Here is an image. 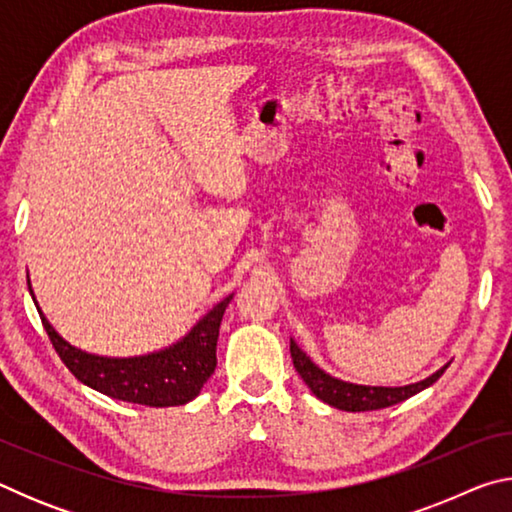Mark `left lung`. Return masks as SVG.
<instances>
[{"label": "left lung", "instance_id": "1", "mask_svg": "<svg viewBox=\"0 0 512 512\" xmlns=\"http://www.w3.org/2000/svg\"><path fill=\"white\" fill-rule=\"evenodd\" d=\"M291 359L293 366H296L298 375L302 381L309 386V391L314 393L318 400H323L325 404L334 406L339 411H377V409H386V406L400 404L409 397L418 395L424 388H429L431 384H436L438 377L447 370L449 363H445L443 368L433 372V375L424 377L420 381H413V384H404V386H366V384H352V381H343L339 377L329 375L320 366H316L311 361L309 354L300 348V345L291 339Z\"/></svg>", "mask_w": 512, "mask_h": 512}]
</instances>
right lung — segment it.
I'll return each instance as SVG.
<instances>
[{
    "label": "right lung",
    "mask_w": 512,
    "mask_h": 512,
    "mask_svg": "<svg viewBox=\"0 0 512 512\" xmlns=\"http://www.w3.org/2000/svg\"><path fill=\"white\" fill-rule=\"evenodd\" d=\"M29 293L36 302L47 334L58 357L72 370V375L112 400L133 402L144 406H183L198 397L216 368V341H219L221 318L225 307L235 298V293L203 314L185 336L167 348L135 354V357H103V354L85 352L76 348L56 332L36 300V293Z\"/></svg>",
    "instance_id": "right-lung-1"
}]
</instances>
